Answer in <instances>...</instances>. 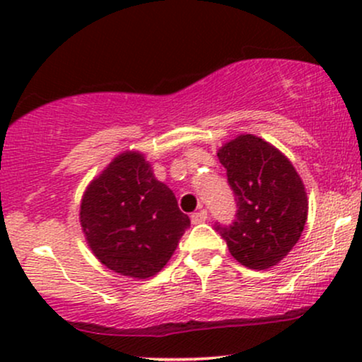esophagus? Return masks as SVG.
I'll return each mask as SVG.
<instances>
[{
	"label": "esophagus",
	"instance_id": "1",
	"mask_svg": "<svg viewBox=\"0 0 362 362\" xmlns=\"http://www.w3.org/2000/svg\"><path fill=\"white\" fill-rule=\"evenodd\" d=\"M190 219H192V223H194V224L204 223L206 219H207V211H206V209L197 211V213H194L192 216H190Z\"/></svg>",
	"mask_w": 362,
	"mask_h": 362
}]
</instances>
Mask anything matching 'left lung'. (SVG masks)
Returning <instances> with one entry per match:
<instances>
[{
	"label": "left lung",
	"mask_w": 362,
	"mask_h": 362,
	"mask_svg": "<svg viewBox=\"0 0 362 362\" xmlns=\"http://www.w3.org/2000/svg\"><path fill=\"white\" fill-rule=\"evenodd\" d=\"M219 163L238 206L231 226H216L228 250L255 271L277 265L293 250L308 219V197L288 156L253 134H240L218 149Z\"/></svg>",
	"instance_id": "obj_1"
}]
</instances>
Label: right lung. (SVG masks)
I'll return each instance as SVG.
<instances>
[{"label":"right lung","mask_w":362,"mask_h":362,"mask_svg":"<svg viewBox=\"0 0 362 362\" xmlns=\"http://www.w3.org/2000/svg\"><path fill=\"white\" fill-rule=\"evenodd\" d=\"M80 224L90 250L107 269L149 279L172 259L190 219L143 153L124 151L86 187Z\"/></svg>","instance_id":"right-lung-1"}]
</instances>
